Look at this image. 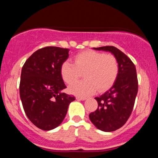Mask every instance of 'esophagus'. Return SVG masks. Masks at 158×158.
I'll use <instances>...</instances> for the list:
<instances>
[{
  "label": "esophagus",
  "mask_w": 158,
  "mask_h": 158,
  "mask_svg": "<svg viewBox=\"0 0 158 158\" xmlns=\"http://www.w3.org/2000/svg\"><path fill=\"white\" fill-rule=\"evenodd\" d=\"M76 99H77V100H82V101H84V100H85V99H86V98L85 97H77V98H76Z\"/></svg>",
  "instance_id": "34e87169"
}]
</instances>
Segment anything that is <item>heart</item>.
I'll return each instance as SVG.
<instances>
[{"label":"heart","mask_w":158,"mask_h":158,"mask_svg":"<svg viewBox=\"0 0 158 158\" xmlns=\"http://www.w3.org/2000/svg\"><path fill=\"white\" fill-rule=\"evenodd\" d=\"M84 73L85 79L69 86V91L78 96H88L109 89L119 73V64L113 55L85 50L75 56V64L67 60L61 66L63 80L71 84Z\"/></svg>","instance_id":"1"}]
</instances>
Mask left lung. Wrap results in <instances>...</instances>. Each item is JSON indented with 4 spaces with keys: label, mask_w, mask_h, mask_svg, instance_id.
Wrapping results in <instances>:
<instances>
[{
    "label": "left lung",
    "mask_w": 158,
    "mask_h": 158,
    "mask_svg": "<svg viewBox=\"0 0 158 158\" xmlns=\"http://www.w3.org/2000/svg\"><path fill=\"white\" fill-rule=\"evenodd\" d=\"M94 50L110 52L117 59L119 73L113 86L96 97L98 108L89 114L91 123L98 129L110 132L121 128L131 115L138 91L135 65L126 54L113 46Z\"/></svg>",
    "instance_id": "obj_1"
}]
</instances>
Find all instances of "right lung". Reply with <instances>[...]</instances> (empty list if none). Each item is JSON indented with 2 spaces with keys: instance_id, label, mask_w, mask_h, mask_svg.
<instances>
[{
  "instance_id": "right-lung-1",
  "label": "right lung",
  "mask_w": 158,
  "mask_h": 158,
  "mask_svg": "<svg viewBox=\"0 0 158 158\" xmlns=\"http://www.w3.org/2000/svg\"><path fill=\"white\" fill-rule=\"evenodd\" d=\"M69 49L46 47L32 54L23 64L20 97L29 119L44 131L56 128L64 120L73 96L66 88L61 66L69 57Z\"/></svg>"
}]
</instances>
